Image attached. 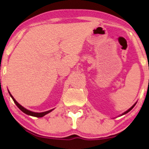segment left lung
I'll use <instances>...</instances> for the list:
<instances>
[{
  "label": "left lung",
  "instance_id": "left-lung-1",
  "mask_svg": "<svg viewBox=\"0 0 149 149\" xmlns=\"http://www.w3.org/2000/svg\"><path fill=\"white\" fill-rule=\"evenodd\" d=\"M135 104H134V105H133V106H132V107L130 108V109H128V110L127 111H125V113H123V114H122V116H123V115H124V114L127 113H128V112H129V111H131V110H132V109H133V107H134V106H135Z\"/></svg>",
  "mask_w": 149,
  "mask_h": 149
}]
</instances>
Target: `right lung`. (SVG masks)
I'll use <instances>...</instances> for the list:
<instances>
[{
  "label": "right lung",
  "mask_w": 149,
  "mask_h": 149,
  "mask_svg": "<svg viewBox=\"0 0 149 149\" xmlns=\"http://www.w3.org/2000/svg\"><path fill=\"white\" fill-rule=\"evenodd\" d=\"M9 93H10V97H12V99H13V101H14V102L15 103V104H16V105H17V107L19 108V109L20 110L22 111H23L24 113L27 114V115H29V116H34V117H37V118H41V117H42V116H45L46 114L49 113V112H51V111H52L53 110V109H52V110H49V111H47L42 112V113H35V112H32V111H31L27 110V109H26L25 108H24L23 107H22V106L20 105V104H19L18 102H17V101L15 100L14 97L12 96V95H11V94H10V92H9Z\"/></svg>",
  "instance_id": "1"
}]
</instances>
